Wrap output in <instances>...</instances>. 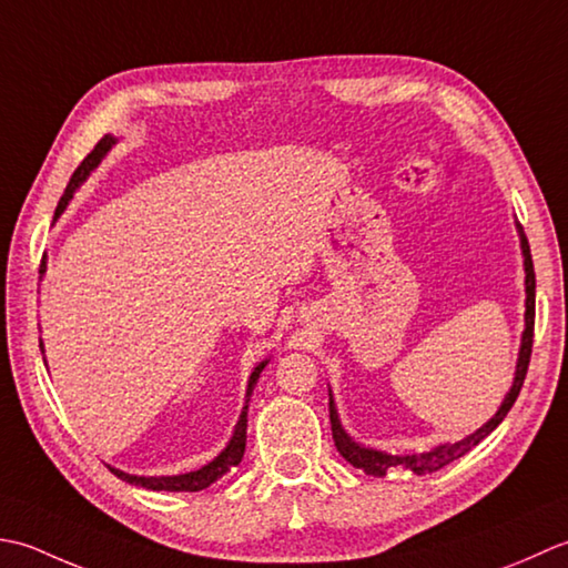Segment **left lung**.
<instances>
[{"mask_svg": "<svg viewBox=\"0 0 568 568\" xmlns=\"http://www.w3.org/2000/svg\"><path fill=\"white\" fill-rule=\"evenodd\" d=\"M519 227V225H517ZM519 240H523V257H525V333H523V345H519V357H517V369H515V382L510 392H507L500 409L493 416L488 424H483L476 434H470L466 438H460L456 444H444L436 446L426 454H412V456H392V454H382V450L375 448H365L361 444H355L353 438L345 434V429L341 426L338 412H335L333 397L328 399V412H331V432H333V442L335 448L341 450V456L351 463V466L365 470L367 476L375 478H385L389 470H412L416 476H426V473H436L442 470L448 463L458 460L460 456H466L470 448H476L485 436L493 434L497 429L507 412L513 409V404L519 395V389L525 385L527 377V367H529V357H531V341H535V264H531V254H529V242L519 227Z\"/></svg>", "mask_w": 568, "mask_h": 568, "instance_id": "1", "label": "left lung"}]
</instances>
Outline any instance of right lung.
Listing matches in <instances>:
<instances>
[{
	"label": "right lung",
	"mask_w": 568,
	"mask_h": 568,
	"mask_svg": "<svg viewBox=\"0 0 568 568\" xmlns=\"http://www.w3.org/2000/svg\"><path fill=\"white\" fill-rule=\"evenodd\" d=\"M112 144H114V136L105 134V136H102L100 142L95 144V149H92V152H90L83 161H80V166L75 169L71 181H68L65 193L61 195V203H58V207H55V217L65 211V205H68V201L73 199L75 189L90 176V171L100 164L102 156H105V154L110 152V149H112ZM43 272H45V262H41L39 274H43ZM39 345L43 348V343H39ZM264 365H267V361L254 367V373L250 375V382H247V402H250V395H252L254 385H257V379H260V373L264 369ZM245 442H247V404H245V407H242L240 422H237V426H235L233 438H230V444H227L223 450H220V454H217L211 463H207V466H203V468H199V470L181 473V476H159V478L130 476V473H122V470H118V468H110V470H112L118 478H122V480H126V483H132V485H142V488H146V490L199 493V490H205L207 485H213L217 478H223L225 473H230V470H233V468L237 466V463L242 460V456H245Z\"/></svg>",
	"instance_id": "add662e5"
}]
</instances>
